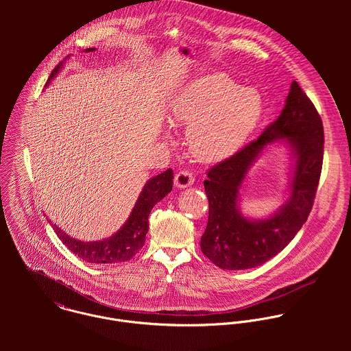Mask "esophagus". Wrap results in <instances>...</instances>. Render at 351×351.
Instances as JSON below:
<instances>
[{"instance_id": "34e87169", "label": "esophagus", "mask_w": 351, "mask_h": 351, "mask_svg": "<svg viewBox=\"0 0 351 351\" xmlns=\"http://www.w3.org/2000/svg\"><path fill=\"white\" fill-rule=\"evenodd\" d=\"M174 184H176L177 188H181V189L188 188V186H191V185L195 184V176H193V173L189 171V170H181V171H178V173L176 174V177H174Z\"/></svg>"}]
</instances>
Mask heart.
Returning a JSON list of instances; mask_svg holds the SVG:
<instances>
[{
	"instance_id": "heart-1",
	"label": "heart",
	"mask_w": 351,
	"mask_h": 351,
	"mask_svg": "<svg viewBox=\"0 0 351 351\" xmlns=\"http://www.w3.org/2000/svg\"><path fill=\"white\" fill-rule=\"evenodd\" d=\"M171 117L189 123L188 145L205 162L230 158L249 139L262 116V100L224 73L202 75L171 104Z\"/></svg>"
}]
</instances>
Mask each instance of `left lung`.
Instances as JSON below:
<instances>
[{
  "instance_id": "8db88e82",
  "label": "left lung",
  "mask_w": 351,
  "mask_h": 351,
  "mask_svg": "<svg viewBox=\"0 0 351 351\" xmlns=\"http://www.w3.org/2000/svg\"><path fill=\"white\" fill-rule=\"evenodd\" d=\"M282 140L295 159L291 196L271 217L256 221L239 210V191L254 159L267 144ZM324 132L322 119L296 81L285 106L261 136L206 171L204 181L209 201L208 224L201 251L226 270L256 267L277 255L300 231L312 209L323 165Z\"/></svg>"
}]
</instances>
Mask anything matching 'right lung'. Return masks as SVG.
I'll use <instances>...</instances> for the list:
<instances>
[{
	"instance_id": "add662e5",
	"label": "right lung",
	"mask_w": 351,
	"mask_h": 351,
	"mask_svg": "<svg viewBox=\"0 0 351 351\" xmlns=\"http://www.w3.org/2000/svg\"><path fill=\"white\" fill-rule=\"evenodd\" d=\"M96 49H86V52H92ZM63 62H60L51 73V80L62 69ZM173 189V170L167 169L166 171L155 176L147 181L139 199L136 201L128 220L124 226L112 237L96 241V242H82L75 238H70L64 231L58 226L51 224L58 238L63 245L89 263H117L130 261L138 251L141 250L146 241V234L149 231V216L151 209L156 202L162 200Z\"/></svg>"
}]
</instances>
